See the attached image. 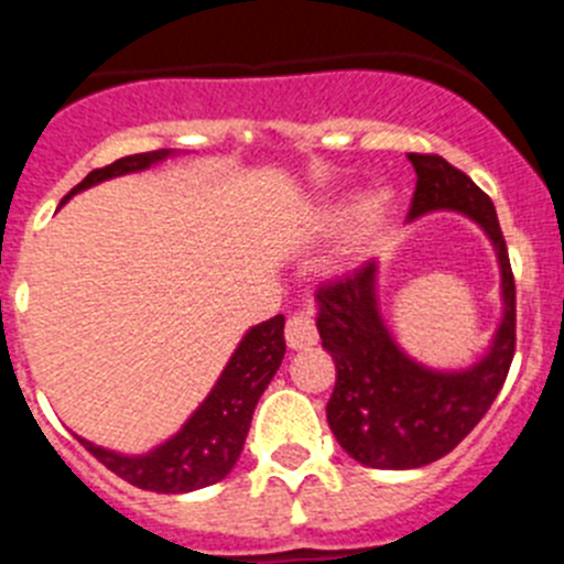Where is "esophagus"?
I'll list each match as a JSON object with an SVG mask.
<instances>
[{"label": "esophagus", "instance_id": "obj_1", "mask_svg": "<svg viewBox=\"0 0 564 564\" xmlns=\"http://www.w3.org/2000/svg\"><path fill=\"white\" fill-rule=\"evenodd\" d=\"M285 338L291 350H307V347H313V344L318 341V330L311 313L307 311L291 313V316H288Z\"/></svg>", "mask_w": 564, "mask_h": 564}]
</instances>
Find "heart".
Masks as SVG:
<instances>
[{"label":"heart","mask_w":564,"mask_h":564,"mask_svg":"<svg viewBox=\"0 0 564 564\" xmlns=\"http://www.w3.org/2000/svg\"><path fill=\"white\" fill-rule=\"evenodd\" d=\"M358 217V226L352 231V248L356 251H364L370 248L378 237L383 234V226H387V208H383L381 200H372L367 206H361L358 200H341L336 206H330L322 217V226L327 231H338V228L350 226Z\"/></svg>","instance_id":"obj_1"}]
</instances>
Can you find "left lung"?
<instances>
[{"mask_svg":"<svg viewBox=\"0 0 564 564\" xmlns=\"http://www.w3.org/2000/svg\"><path fill=\"white\" fill-rule=\"evenodd\" d=\"M415 166L410 220L460 212L480 223L502 273V322L491 350L463 372L412 361L378 316L376 262L318 285V336L336 361L327 423L341 449L370 468H421L449 455L475 430L506 383L517 347V288L495 203L441 154H406Z\"/></svg>","mask_w":564,"mask_h":564,"instance_id":"8db88e82","label":"left lung"}]
</instances>
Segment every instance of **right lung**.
<instances>
[{"instance_id":"right-lung-1","label":"right lung","mask_w":564,"mask_h":564,"mask_svg":"<svg viewBox=\"0 0 564 564\" xmlns=\"http://www.w3.org/2000/svg\"><path fill=\"white\" fill-rule=\"evenodd\" d=\"M169 154H172L169 149H154V152L129 154L104 169H93L64 200L109 177L149 169ZM282 358H285V316H273L246 333L220 381L214 383V390L200 403V410L163 446L141 457H123L82 437L78 441L121 480L158 495H183L220 482L242 452L259 395L271 383Z\"/></svg>"}]
</instances>
